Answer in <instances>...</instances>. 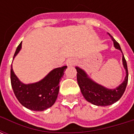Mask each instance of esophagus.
<instances>
[{"instance_id": "1", "label": "esophagus", "mask_w": 134, "mask_h": 134, "mask_svg": "<svg viewBox=\"0 0 134 134\" xmlns=\"http://www.w3.org/2000/svg\"><path fill=\"white\" fill-rule=\"evenodd\" d=\"M76 62H77V60H76L75 59H67V64L68 66H72V65H73L74 64H75Z\"/></svg>"}]
</instances>
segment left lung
I'll return each mask as SVG.
<instances>
[{
    "instance_id": "8db88e82",
    "label": "left lung",
    "mask_w": 134,
    "mask_h": 134,
    "mask_svg": "<svg viewBox=\"0 0 134 134\" xmlns=\"http://www.w3.org/2000/svg\"><path fill=\"white\" fill-rule=\"evenodd\" d=\"M108 34L113 41L114 47L117 49L121 51L119 44L110 34ZM123 64L126 72V76L125 77L124 81L115 89H108L100 85L97 84L91 79L89 78L87 74L82 69L77 67H76V70L77 72V80L78 82L79 87L82 93V96H84L85 98L93 105L98 106H107L117 102L121 98V96H123V94L125 92L128 83V79H129L127 63L124 54H123Z\"/></svg>"
}]
</instances>
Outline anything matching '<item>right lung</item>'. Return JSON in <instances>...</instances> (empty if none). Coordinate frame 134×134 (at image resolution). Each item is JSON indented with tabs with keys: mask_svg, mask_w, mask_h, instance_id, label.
<instances>
[{
	"mask_svg": "<svg viewBox=\"0 0 134 134\" xmlns=\"http://www.w3.org/2000/svg\"><path fill=\"white\" fill-rule=\"evenodd\" d=\"M21 48V42L17 47L13 58L19 52ZM66 69L67 66L56 68L41 81L25 85L20 82L14 74L11 64L10 82L16 98L22 105L31 110L43 111L52 106L57 98L59 89V83Z\"/></svg>",
	"mask_w": 134,
	"mask_h": 134,
	"instance_id": "add662e5",
	"label": "right lung"
}]
</instances>
